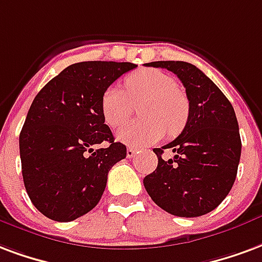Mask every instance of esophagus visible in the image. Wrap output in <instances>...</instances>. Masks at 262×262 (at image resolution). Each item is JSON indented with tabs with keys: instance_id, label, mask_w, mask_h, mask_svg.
Returning <instances> with one entry per match:
<instances>
[{
	"instance_id": "34e87169",
	"label": "esophagus",
	"mask_w": 262,
	"mask_h": 262,
	"mask_svg": "<svg viewBox=\"0 0 262 262\" xmlns=\"http://www.w3.org/2000/svg\"><path fill=\"white\" fill-rule=\"evenodd\" d=\"M136 148H133V147H127V150H126V156H127V158H132V157H135V154H136Z\"/></svg>"
}]
</instances>
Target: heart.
Wrapping results in <instances>:
<instances>
[{"mask_svg":"<svg viewBox=\"0 0 262 262\" xmlns=\"http://www.w3.org/2000/svg\"><path fill=\"white\" fill-rule=\"evenodd\" d=\"M126 93L118 86L106 87L101 97V112L106 125L118 127L132 115L133 104L141 116L118 132V140L127 146L152 144L168 133L173 136L185 127L190 102L183 89L169 73L158 69H140L125 79Z\"/></svg>","mask_w":262,"mask_h":262,"instance_id":"1","label":"heart"}]
</instances>
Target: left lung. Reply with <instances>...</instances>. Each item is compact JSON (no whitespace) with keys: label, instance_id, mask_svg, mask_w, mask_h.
<instances>
[{"label":"left lung","instance_id":"obj_1","mask_svg":"<svg viewBox=\"0 0 262 262\" xmlns=\"http://www.w3.org/2000/svg\"><path fill=\"white\" fill-rule=\"evenodd\" d=\"M147 65L168 69L179 77L190 114L175 140L154 148L158 166L144 178V187L152 201L169 214L185 218L208 214L224 201L237 175L242 140L233 106L210 77L189 62ZM165 148L176 152L168 161L160 157Z\"/></svg>","mask_w":262,"mask_h":262}]
</instances>
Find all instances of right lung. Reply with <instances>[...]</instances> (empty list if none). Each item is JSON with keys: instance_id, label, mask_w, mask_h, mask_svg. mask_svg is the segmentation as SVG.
I'll use <instances>...</instances> for the list:
<instances>
[{"instance_id": "add662e5", "label": "right lung", "mask_w": 262, "mask_h": 262, "mask_svg": "<svg viewBox=\"0 0 262 262\" xmlns=\"http://www.w3.org/2000/svg\"><path fill=\"white\" fill-rule=\"evenodd\" d=\"M130 62L73 63L34 97L19 136L23 183L33 205L58 222L92 211L105 190L108 172L126 157L101 112V97ZM108 141L106 149L94 148Z\"/></svg>"}]
</instances>
